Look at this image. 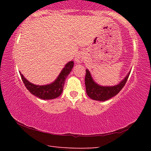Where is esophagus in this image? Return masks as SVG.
<instances>
[{
	"label": "esophagus",
	"instance_id": "obj_1",
	"mask_svg": "<svg viewBox=\"0 0 151 151\" xmlns=\"http://www.w3.org/2000/svg\"><path fill=\"white\" fill-rule=\"evenodd\" d=\"M83 60V56L81 53H78V54L75 57V61L77 63H80Z\"/></svg>",
	"mask_w": 151,
	"mask_h": 151
}]
</instances>
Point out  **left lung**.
Returning a JSON list of instances; mask_svg holds the SVG:
<instances>
[{
    "mask_svg": "<svg viewBox=\"0 0 151 151\" xmlns=\"http://www.w3.org/2000/svg\"><path fill=\"white\" fill-rule=\"evenodd\" d=\"M130 73L119 85L113 86H102L95 83L91 77L88 70H86L85 86L88 96L95 101H104L116 95L126 84Z\"/></svg>",
    "mask_w": 151,
    "mask_h": 151,
    "instance_id": "1",
    "label": "left lung"
}]
</instances>
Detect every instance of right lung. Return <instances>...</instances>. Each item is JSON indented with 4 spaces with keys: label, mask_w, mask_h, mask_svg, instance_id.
I'll return each mask as SVG.
<instances>
[{
    "label": "right lung",
    "mask_w": 151,
    "mask_h": 151,
    "mask_svg": "<svg viewBox=\"0 0 151 151\" xmlns=\"http://www.w3.org/2000/svg\"><path fill=\"white\" fill-rule=\"evenodd\" d=\"M73 66V61H70L69 63H68L61 71L56 81L47 85L39 86L34 85L28 81L20 73V75L21 76V78L24 84V86L30 91V93L43 100H49V99L57 98L63 93L65 80L72 70Z\"/></svg>",
    "instance_id": "obj_1"
}]
</instances>
